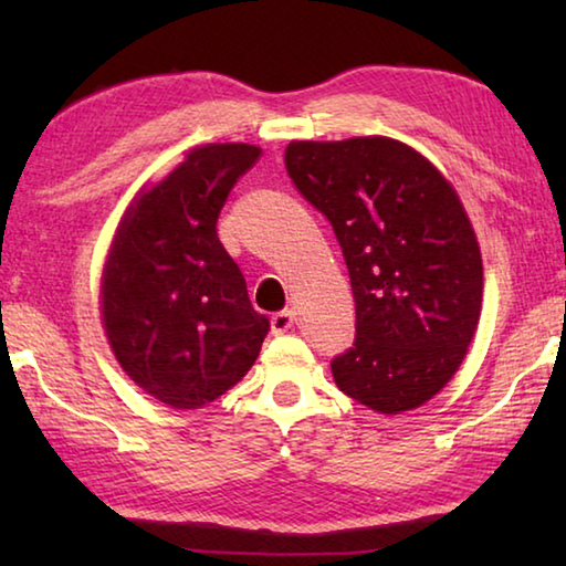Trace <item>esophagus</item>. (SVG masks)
<instances>
[{
	"label": "esophagus",
	"instance_id": "34e87169",
	"mask_svg": "<svg viewBox=\"0 0 566 566\" xmlns=\"http://www.w3.org/2000/svg\"><path fill=\"white\" fill-rule=\"evenodd\" d=\"M292 324H294V312L292 310H282V312H276L274 317H272V332L274 334H284L286 329H292Z\"/></svg>",
	"mask_w": 566,
	"mask_h": 566
}]
</instances>
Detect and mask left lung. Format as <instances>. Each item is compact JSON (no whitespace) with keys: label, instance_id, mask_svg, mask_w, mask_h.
Wrapping results in <instances>:
<instances>
[{"label":"left lung","instance_id":"left-lung-1","mask_svg":"<svg viewBox=\"0 0 566 566\" xmlns=\"http://www.w3.org/2000/svg\"><path fill=\"white\" fill-rule=\"evenodd\" d=\"M284 167L332 224L357 304L334 381L379 415L424 405L462 364L482 312V254L457 191L387 137L292 142Z\"/></svg>","mask_w":566,"mask_h":566}]
</instances>
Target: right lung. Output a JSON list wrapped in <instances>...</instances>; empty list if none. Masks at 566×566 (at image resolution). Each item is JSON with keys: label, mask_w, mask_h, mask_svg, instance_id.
<instances>
[{"label": "right lung", "mask_w": 566, "mask_h": 566, "mask_svg": "<svg viewBox=\"0 0 566 566\" xmlns=\"http://www.w3.org/2000/svg\"><path fill=\"white\" fill-rule=\"evenodd\" d=\"M260 155L252 145L191 149L134 199L104 264L102 314L114 357L175 409L222 397L260 357L270 332L217 234L229 191Z\"/></svg>", "instance_id": "obj_1"}]
</instances>
